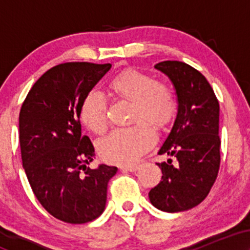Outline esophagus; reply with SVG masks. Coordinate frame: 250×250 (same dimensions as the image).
<instances>
[{
	"instance_id": "esophagus-1",
	"label": "esophagus",
	"mask_w": 250,
	"mask_h": 250,
	"mask_svg": "<svg viewBox=\"0 0 250 250\" xmlns=\"http://www.w3.org/2000/svg\"><path fill=\"white\" fill-rule=\"evenodd\" d=\"M122 171H125V173H127V171H136L137 169H139V166L137 165H130V166H122V167H120Z\"/></svg>"
}]
</instances>
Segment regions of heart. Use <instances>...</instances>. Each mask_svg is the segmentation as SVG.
<instances>
[{"label": "heart", "instance_id": "1", "mask_svg": "<svg viewBox=\"0 0 250 250\" xmlns=\"http://www.w3.org/2000/svg\"><path fill=\"white\" fill-rule=\"evenodd\" d=\"M109 85L119 96L133 101L131 120L137 122L130 127L113 129L100 140L97 149L105 162L129 165L137 161L156 142V131L145 120L156 125H166L176 111V96L167 83L135 69L119 74ZM80 119L95 133L104 130L108 102L101 91L91 90L84 96L80 107Z\"/></svg>", "mask_w": 250, "mask_h": 250}]
</instances>
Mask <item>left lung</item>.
<instances>
[{"label":"left lung","instance_id":"1","mask_svg":"<svg viewBox=\"0 0 250 250\" xmlns=\"http://www.w3.org/2000/svg\"><path fill=\"white\" fill-rule=\"evenodd\" d=\"M155 68L168 75L176 89L179 111L159 154L176 163H157L161 182L149 191L154 207L167 213L188 210L207 197L217 179L221 162L220 104L205 76L180 61H163Z\"/></svg>","mask_w":250,"mask_h":250}]
</instances>
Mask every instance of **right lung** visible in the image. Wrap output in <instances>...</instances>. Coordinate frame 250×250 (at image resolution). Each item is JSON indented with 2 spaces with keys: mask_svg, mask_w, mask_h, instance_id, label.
Instances as JSON below:
<instances>
[{
  "mask_svg": "<svg viewBox=\"0 0 250 250\" xmlns=\"http://www.w3.org/2000/svg\"><path fill=\"white\" fill-rule=\"evenodd\" d=\"M110 63L67 62L45 71L31 87L19 117L20 146L33 193L50 215L81 225L97 219L117 168L93 161V143L81 134L80 107Z\"/></svg>",
  "mask_w": 250,
  "mask_h": 250,
  "instance_id": "add662e5",
  "label": "right lung"
}]
</instances>
